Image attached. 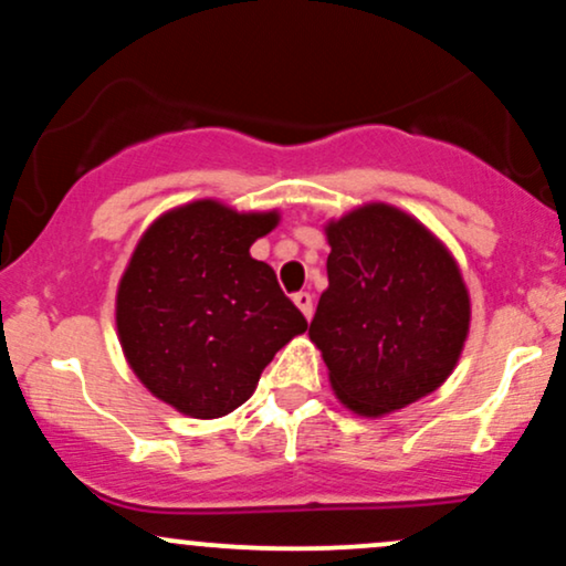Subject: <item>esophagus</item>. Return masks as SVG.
Listing matches in <instances>:
<instances>
[{
  "label": "esophagus",
  "mask_w": 566,
  "mask_h": 566,
  "mask_svg": "<svg viewBox=\"0 0 566 566\" xmlns=\"http://www.w3.org/2000/svg\"><path fill=\"white\" fill-rule=\"evenodd\" d=\"M292 301H295L297 308H301V314L305 319H311V314H314V295L311 292H295L292 295Z\"/></svg>",
  "instance_id": "esophagus-1"
}]
</instances>
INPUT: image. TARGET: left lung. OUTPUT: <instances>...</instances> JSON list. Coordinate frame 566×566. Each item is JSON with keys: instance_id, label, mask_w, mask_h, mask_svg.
I'll list each match as a JSON object with an SVG mask.
<instances>
[{"instance_id": "1", "label": "left lung", "mask_w": 566, "mask_h": 566, "mask_svg": "<svg viewBox=\"0 0 566 566\" xmlns=\"http://www.w3.org/2000/svg\"><path fill=\"white\" fill-rule=\"evenodd\" d=\"M324 237L329 287L308 337L340 405L382 418L437 391L471 329V295L447 244L386 201L327 220Z\"/></svg>"}]
</instances>
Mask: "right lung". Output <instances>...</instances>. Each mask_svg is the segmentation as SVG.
Listing matches in <instances>:
<instances>
[{"label":"right lung","mask_w":566,"mask_h":566,"mask_svg":"<svg viewBox=\"0 0 566 566\" xmlns=\"http://www.w3.org/2000/svg\"><path fill=\"white\" fill-rule=\"evenodd\" d=\"M279 210L239 212L218 199L172 207L143 231L116 287V335L143 386L197 420L223 418L308 322L250 247Z\"/></svg>","instance_id":"right-lung-1"}]
</instances>
